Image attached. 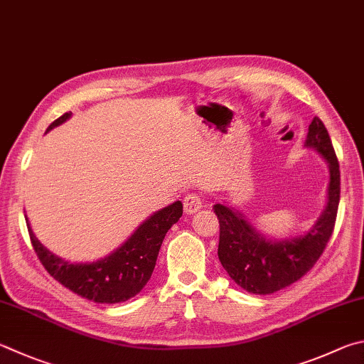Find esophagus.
I'll list each match as a JSON object with an SVG mask.
<instances>
[{
    "label": "esophagus",
    "mask_w": 364,
    "mask_h": 364,
    "mask_svg": "<svg viewBox=\"0 0 364 364\" xmlns=\"http://www.w3.org/2000/svg\"><path fill=\"white\" fill-rule=\"evenodd\" d=\"M183 205H184V211H186L188 215L196 213L197 210L202 208V197L200 194H188L184 197Z\"/></svg>",
    "instance_id": "34e87169"
}]
</instances>
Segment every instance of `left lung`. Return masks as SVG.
I'll use <instances>...</instances> for the list:
<instances>
[{"instance_id":"obj_1","label":"left lung","mask_w":364,"mask_h":364,"mask_svg":"<svg viewBox=\"0 0 364 364\" xmlns=\"http://www.w3.org/2000/svg\"><path fill=\"white\" fill-rule=\"evenodd\" d=\"M306 146L314 148L329 165L328 203L318 221L306 235L287 240H267L239 211L215 205L220 220L218 257L237 285L253 294H270L302 279L325 251L338 216L341 199L339 161L331 138L320 117L309 125Z\"/></svg>"}]
</instances>
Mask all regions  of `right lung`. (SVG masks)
<instances>
[{"mask_svg": "<svg viewBox=\"0 0 364 364\" xmlns=\"http://www.w3.org/2000/svg\"><path fill=\"white\" fill-rule=\"evenodd\" d=\"M71 116L65 113L52 122L48 132L67 121ZM183 215V203L176 200L140 224L130 239L109 256L90 264H71L52 255L43 247L26 220L31 245L44 269L77 296L98 304L124 302L138 294L146 285L156 267L157 255L168 229Z\"/></svg>", "mask_w": 364, "mask_h": 364, "instance_id": "1", "label": "right lung"}]
</instances>
